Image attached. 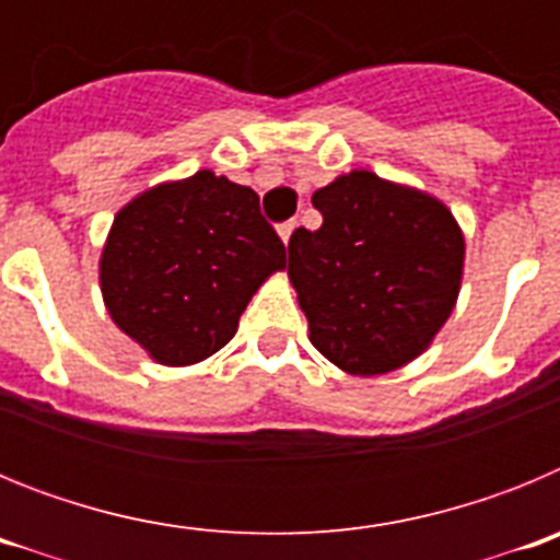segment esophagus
<instances>
[{"label":"esophagus","instance_id":"esophagus-1","mask_svg":"<svg viewBox=\"0 0 560 560\" xmlns=\"http://www.w3.org/2000/svg\"><path fill=\"white\" fill-rule=\"evenodd\" d=\"M294 230H296V221H285V224L277 226V235H280V241H283V244H289V237L294 235Z\"/></svg>","mask_w":560,"mask_h":560}]
</instances>
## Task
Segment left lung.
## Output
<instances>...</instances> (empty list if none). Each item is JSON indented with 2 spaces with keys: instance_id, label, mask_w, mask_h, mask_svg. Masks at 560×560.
Wrapping results in <instances>:
<instances>
[{
  "instance_id": "left-lung-1",
  "label": "left lung",
  "mask_w": 560,
  "mask_h": 560,
  "mask_svg": "<svg viewBox=\"0 0 560 560\" xmlns=\"http://www.w3.org/2000/svg\"><path fill=\"white\" fill-rule=\"evenodd\" d=\"M316 232L294 230L289 280L308 339L348 375L418 359L457 305L465 237L438 196L350 171L311 196Z\"/></svg>"
}]
</instances>
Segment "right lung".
<instances>
[{
  "label": "right lung",
  "instance_id": "1",
  "mask_svg": "<svg viewBox=\"0 0 560 560\" xmlns=\"http://www.w3.org/2000/svg\"><path fill=\"white\" fill-rule=\"evenodd\" d=\"M97 269L112 323L156 364L190 368L235 336L285 246L252 187L199 171L122 205Z\"/></svg>",
  "mask_w": 560,
  "mask_h": 560
}]
</instances>
